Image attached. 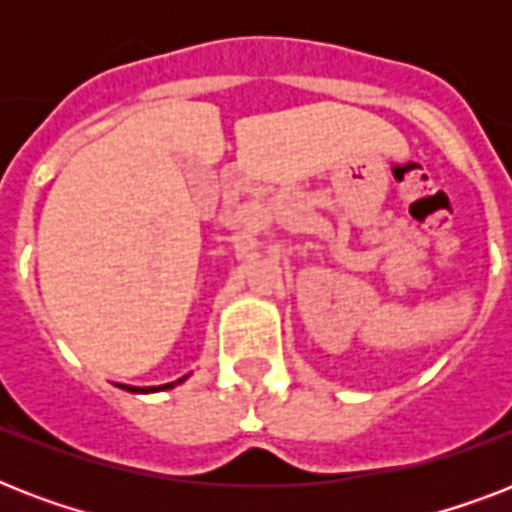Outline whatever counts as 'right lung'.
Here are the masks:
<instances>
[{
    "label": "right lung",
    "mask_w": 512,
    "mask_h": 512,
    "mask_svg": "<svg viewBox=\"0 0 512 512\" xmlns=\"http://www.w3.org/2000/svg\"><path fill=\"white\" fill-rule=\"evenodd\" d=\"M177 382H183V380H177ZM172 385H175V382H167V385H159V388H130V385H124V388L132 390V393H148V390H167L172 388Z\"/></svg>",
    "instance_id": "1"
}]
</instances>
